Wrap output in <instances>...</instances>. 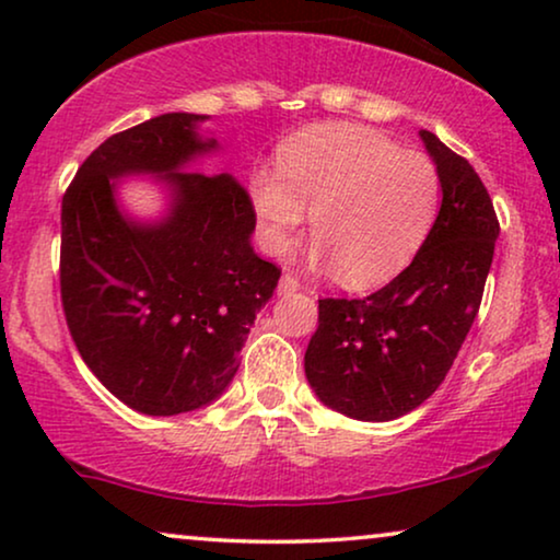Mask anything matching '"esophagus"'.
<instances>
[{
    "mask_svg": "<svg viewBox=\"0 0 560 560\" xmlns=\"http://www.w3.org/2000/svg\"><path fill=\"white\" fill-rule=\"evenodd\" d=\"M298 288H301V280H298L293 272H285V275H282V278H280V288H278V290H280V295L295 293Z\"/></svg>",
    "mask_w": 560,
    "mask_h": 560,
    "instance_id": "obj_1",
    "label": "esophagus"
}]
</instances>
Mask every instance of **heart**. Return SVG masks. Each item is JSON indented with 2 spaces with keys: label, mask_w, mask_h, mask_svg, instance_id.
<instances>
[{
  "label": "heart",
  "mask_w": 560,
  "mask_h": 560,
  "mask_svg": "<svg viewBox=\"0 0 560 560\" xmlns=\"http://www.w3.org/2000/svg\"><path fill=\"white\" fill-rule=\"evenodd\" d=\"M249 194L270 255H285L308 209L313 259H331L343 285L370 288L400 272L425 242L441 178L425 155L374 129L326 125L282 150L280 173L259 167Z\"/></svg>",
  "instance_id": "b5f03b06"
}]
</instances>
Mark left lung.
Returning a JSON list of instances; mask_svg holds the SVG:
<instances>
[{
    "instance_id": "8db88e82",
    "label": "left lung",
    "mask_w": 560,
    "mask_h": 560,
    "mask_svg": "<svg viewBox=\"0 0 560 560\" xmlns=\"http://www.w3.org/2000/svg\"><path fill=\"white\" fill-rule=\"evenodd\" d=\"M441 178V209L423 247L377 293L318 301L305 377L328 408L385 423L431 397L479 313L500 236L492 198L469 160L420 129Z\"/></svg>"
}]
</instances>
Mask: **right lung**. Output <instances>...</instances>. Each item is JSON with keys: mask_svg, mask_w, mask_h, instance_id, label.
I'll return each mask as SVG.
<instances>
[{"mask_svg": "<svg viewBox=\"0 0 560 560\" xmlns=\"http://www.w3.org/2000/svg\"><path fill=\"white\" fill-rule=\"evenodd\" d=\"M160 114L104 140L60 206V298L75 349L114 397L144 416L217 400L280 270L252 247L255 209L229 173L190 171L219 150L198 125ZM150 174L168 209L142 222L118 203V180Z\"/></svg>", "mask_w": 560, "mask_h": 560, "instance_id": "right-lung-1", "label": "right lung"}]
</instances>
